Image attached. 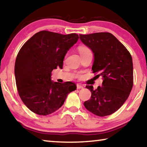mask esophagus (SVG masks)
Returning <instances> with one entry per match:
<instances>
[{"label":"esophagus","instance_id":"obj_1","mask_svg":"<svg viewBox=\"0 0 147 147\" xmlns=\"http://www.w3.org/2000/svg\"><path fill=\"white\" fill-rule=\"evenodd\" d=\"M84 88V86L82 85H80V84H78L77 85V89H83Z\"/></svg>","mask_w":147,"mask_h":147}]
</instances>
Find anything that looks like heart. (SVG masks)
Returning <instances> with one entry per match:
<instances>
[{
	"mask_svg": "<svg viewBox=\"0 0 147 147\" xmlns=\"http://www.w3.org/2000/svg\"><path fill=\"white\" fill-rule=\"evenodd\" d=\"M78 51L80 55H84V54H86L88 53H90L91 51L88 47L86 46H80L78 47Z\"/></svg>",
	"mask_w": 147,
	"mask_h": 147,
	"instance_id": "1",
	"label": "heart"
}]
</instances>
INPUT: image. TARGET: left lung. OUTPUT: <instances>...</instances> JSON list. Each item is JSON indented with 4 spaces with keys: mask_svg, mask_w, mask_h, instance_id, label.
I'll return each instance as SVG.
<instances>
[{
    "mask_svg": "<svg viewBox=\"0 0 147 147\" xmlns=\"http://www.w3.org/2000/svg\"><path fill=\"white\" fill-rule=\"evenodd\" d=\"M80 39L94 54L93 73H98L97 77L103 79L102 85L96 89L86 86L91 96L84 105L96 115H111L123 105L132 89V58L126 47L109 32L80 34Z\"/></svg>",
    "mask_w": 147,
    "mask_h": 147,
    "instance_id": "8db88e82",
    "label": "left lung"
}]
</instances>
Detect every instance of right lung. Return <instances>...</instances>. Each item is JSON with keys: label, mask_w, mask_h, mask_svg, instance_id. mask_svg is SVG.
<instances>
[{"label": "right lung", "mask_w": 147, "mask_h": 147, "mask_svg": "<svg viewBox=\"0 0 147 147\" xmlns=\"http://www.w3.org/2000/svg\"><path fill=\"white\" fill-rule=\"evenodd\" d=\"M78 35L39 32L20 49L15 63V76L22 101L32 112L47 115L61 108L68 94L76 90L71 82L51 80V73L63 67L67 51L78 40Z\"/></svg>", "instance_id": "right-lung-1"}]
</instances>
